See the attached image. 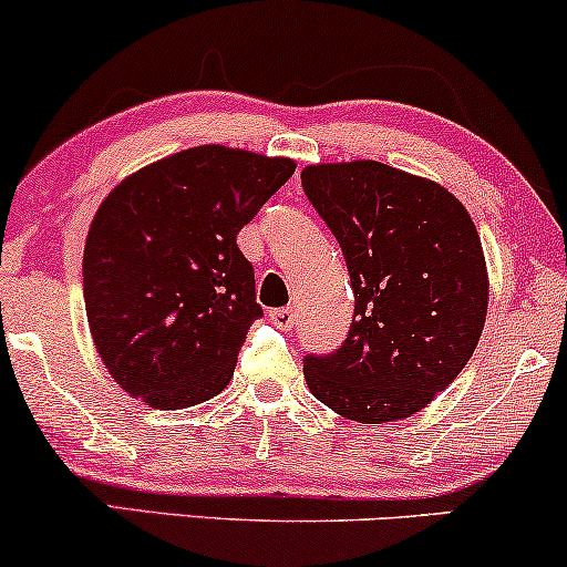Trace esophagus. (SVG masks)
<instances>
[{
    "mask_svg": "<svg viewBox=\"0 0 567 567\" xmlns=\"http://www.w3.org/2000/svg\"><path fill=\"white\" fill-rule=\"evenodd\" d=\"M270 320L276 323V328H281V331H291L297 316L291 307H278V310H270Z\"/></svg>",
    "mask_w": 567,
    "mask_h": 567,
    "instance_id": "esophagus-1",
    "label": "esophagus"
}]
</instances>
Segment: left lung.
<instances>
[{"mask_svg": "<svg viewBox=\"0 0 567 567\" xmlns=\"http://www.w3.org/2000/svg\"><path fill=\"white\" fill-rule=\"evenodd\" d=\"M302 188L337 236L354 291L347 341L307 354V386L354 423L415 415L457 379L484 331L478 230L442 184L375 159L307 165Z\"/></svg>", "mask_w": 567, "mask_h": 567, "instance_id": "obj_1", "label": "left lung"}]
</instances>
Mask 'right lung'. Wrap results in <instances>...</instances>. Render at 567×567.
Returning a JSON list of instances; mask_svg holds the SVG:
<instances>
[{
    "label": "right lung",
    "instance_id": "obj_1",
    "mask_svg": "<svg viewBox=\"0 0 567 567\" xmlns=\"http://www.w3.org/2000/svg\"><path fill=\"white\" fill-rule=\"evenodd\" d=\"M295 167L205 144L131 173L104 197L83 249V299L104 368L134 400L181 410L228 386L262 318L236 234Z\"/></svg>",
    "mask_w": 567,
    "mask_h": 567
}]
</instances>
